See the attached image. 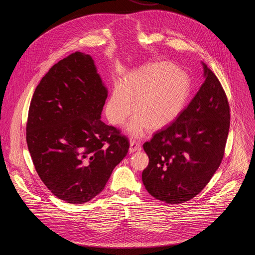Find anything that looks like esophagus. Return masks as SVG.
Returning a JSON list of instances; mask_svg holds the SVG:
<instances>
[{"label": "esophagus", "instance_id": "esophagus-1", "mask_svg": "<svg viewBox=\"0 0 255 255\" xmlns=\"http://www.w3.org/2000/svg\"><path fill=\"white\" fill-rule=\"evenodd\" d=\"M140 149H141V143L139 141H136V140L130 141V148H129L130 152H134Z\"/></svg>", "mask_w": 255, "mask_h": 255}]
</instances>
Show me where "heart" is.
<instances>
[{
  "label": "heart",
  "instance_id": "b5f03b06",
  "mask_svg": "<svg viewBox=\"0 0 255 255\" xmlns=\"http://www.w3.org/2000/svg\"><path fill=\"white\" fill-rule=\"evenodd\" d=\"M190 93V80L184 71L169 62L153 63L123 80L106 105V115L113 125H121L134 109L137 114L127 130L133 136H142L150 126L160 129L174 121L185 109Z\"/></svg>",
  "mask_w": 255,
  "mask_h": 255
}]
</instances>
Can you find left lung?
I'll return each instance as SVG.
<instances>
[{
    "mask_svg": "<svg viewBox=\"0 0 255 255\" xmlns=\"http://www.w3.org/2000/svg\"><path fill=\"white\" fill-rule=\"evenodd\" d=\"M205 82L169 125L143 144L149 157L142 180L147 192L166 204L196 197L220 166L230 127L226 93L204 64Z\"/></svg>",
    "mask_w": 255,
    "mask_h": 255,
    "instance_id": "left-lung-1",
    "label": "left lung"
}]
</instances>
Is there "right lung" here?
<instances>
[{
  "label": "right lung",
  "mask_w": 255,
  "mask_h": 255,
  "mask_svg": "<svg viewBox=\"0 0 255 255\" xmlns=\"http://www.w3.org/2000/svg\"><path fill=\"white\" fill-rule=\"evenodd\" d=\"M107 97L93 58L79 51L55 63L35 89L28 149L43 184L64 202L95 198L127 155L128 138L101 120Z\"/></svg>",
  "instance_id": "obj_1"
}]
</instances>
